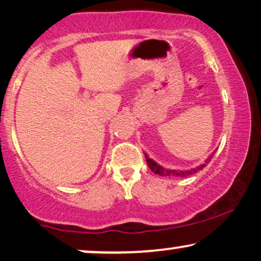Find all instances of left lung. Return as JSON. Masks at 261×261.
Wrapping results in <instances>:
<instances>
[{"label":"left lung","mask_w":261,"mask_h":261,"mask_svg":"<svg viewBox=\"0 0 261 261\" xmlns=\"http://www.w3.org/2000/svg\"><path fill=\"white\" fill-rule=\"evenodd\" d=\"M215 154V152L212 153L206 160H204V163L201 164V165L194 167V169H190V170H171V169H164L162 165H159V164H156L154 160L148 158L147 154H145V158H146V162H147V165L149 169H151L153 172L155 174H159V176L162 177H188V176H191V174H194L196 172H198V171H201L203 167L206 166V164H209L210 160L213 159V155Z\"/></svg>","instance_id":"8db88e82"}]
</instances>
